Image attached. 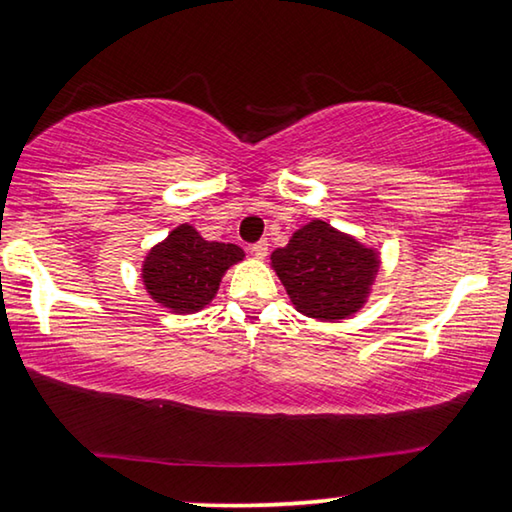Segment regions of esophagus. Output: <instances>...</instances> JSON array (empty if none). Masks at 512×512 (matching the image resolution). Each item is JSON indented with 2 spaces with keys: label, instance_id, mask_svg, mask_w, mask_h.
<instances>
[{
  "label": "esophagus",
  "instance_id": "34e87169",
  "mask_svg": "<svg viewBox=\"0 0 512 512\" xmlns=\"http://www.w3.org/2000/svg\"><path fill=\"white\" fill-rule=\"evenodd\" d=\"M249 251H251V256L258 258V261H263V258L267 256V240H258V242H254V245L249 247Z\"/></svg>",
  "mask_w": 512,
  "mask_h": 512
}]
</instances>
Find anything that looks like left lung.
Wrapping results in <instances>:
<instances>
[{
  "instance_id": "obj_1",
  "label": "left lung",
  "mask_w": 512,
  "mask_h": 512,
  "mask_svg": "<svg viewBox=\"0 0 512 512\" xmlns=\"http://www.w3.org/2000/svg\"><path fill=\"white\" fill-rule=\"evenodd\" d=\"M270 265L302 316L338 322L364 309L380 272V251L311 219L286 247L272 251Z\"/></svg>"
}]
</instances>
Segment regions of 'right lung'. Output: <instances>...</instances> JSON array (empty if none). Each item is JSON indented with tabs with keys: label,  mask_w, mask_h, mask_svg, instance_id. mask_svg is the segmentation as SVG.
<instances>
[{
	"label": "right lung",
	"mask_w": 512,
	"mask_h": 512,
	"mask_svg": "<svg viewBox=\"0 0 512 512\" xmlns=\"http://www.w3.org/2000/svg\"><path fill=\"white\" fill-rule=\"evenodd\" d=\"M245 251L231 242H210L192 224H180L148 249L141 281L151 300L178 316L196 313L215 300L219 283Z\"/></svg>",
	"instance_id": "obj_1"
}]
</instances>
